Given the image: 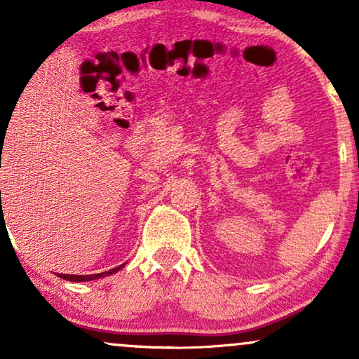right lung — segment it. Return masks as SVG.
I'll list each match as a JSON object with an SVG mask.
<instances>
[{"mask_svg": "<svg viewBox=\"0 0 359 359\" xmlns=\"http://www.w3.org/2000/svg\"><path fill=\"white\" fill-rule=\"evenodd\" d=\"M124 264H126V263H124ZM124 264H121V266L112 268V269H109V271L100 273V274H86V276H73V274H57V276H60L62 279H67V281H73V283L93 281V279H97V278H102V276H109V274H112V273H117L121 268H124Z\"/></svg>", "mask_w": 359, "mask_h": 359, "instance_id": "obj_1", "label": "right lung"}]
</instances>
